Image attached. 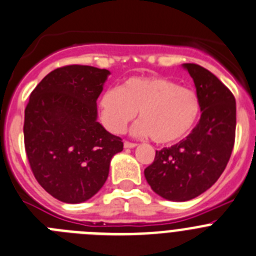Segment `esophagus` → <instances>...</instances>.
I'll return each mask as SVG.
<instances>
[{"label": "esophagus", "mask_w": 256, "mask_h": 256, "mask_svg": "<svg viewBox=\"0 0 256 256\" xmlns=\"http://www.w3.org/2000/svg\"><path fill=\"white\" fill-rule=\"evenodd\" d=\"M137 144H133V142H128V141H124V148H134Z\"/></svg>", "instance_id": "esophagus-1"}]
</instances>
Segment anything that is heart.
<instances>
[{"instance_id":"b5f03b06","label":"heart","mask_w":256,"mask_h":256,"mask_svg":"<svg viewBox=\"0 0 256 256\" xmlns=\"http://www.w3.org/2000/svg\"><path fill=\"white\" fill-rule=\"evenodd\" d=\"M98 112L106 130L122 133L137 115L134 136H150L156 144L186 137L200 116V100L188 88L165 76H132L98 98Z\"/></svg>"}]
</instances>
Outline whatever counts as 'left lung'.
<instances>
[{"instance_id":"8db88e82","label":"left lung","mask_w":256,"mask_h":256,"mask_svg":"<svg viewBox=\"0 0 256 256\" xmlns=\"http://www.w3.org/2000/svg\"><path fill=\"white\" fill-rule=\"evenodd\" d=\"M194 79L201 116L192 132L170 148L156 151L144 169L152 191L169 201H188L209 190L224 172L236 132V100L212 73L183 64Z\"/></svg>"}]
</instances>
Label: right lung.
I'll use <instances>...</instances> for the list:
<instances>
[{
    "mask_svg": "<svg viewBox=\"0 0 256 256\" xmlns=\"http://www.w3.org/2000/svg\"><path fill=\"white\" fill-rule=\"evenodd\" d=\"M110 72L88 65L52 70L26 108L24 144L36 180L68 204L90 200L106 182L120 137L97 122V98Z\"/></svg>",
    "mask_w": 256,
    "mask_h": 256,
    "instance_id": "right-lung-1",
    "label": "right lung"
}]
</instances>
